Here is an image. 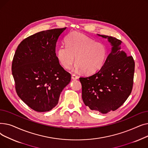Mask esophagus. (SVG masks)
I'll return each mask as SVG.
<instances>
[{"label": "esophagus", "mask_w": 148, "mask_h": 148, "mask_svg": "<svg viewBox=\"0 0 148 148\" xmlns=\"http://www.w3.org/2000/svg\"><path fill=\"white\" fill-rule=\"evenodd\" d=\"M71 78H72L73 80H77V79H79V77L77 76V75H75V74H72Z\"/></svg>", "instance_id": "esophagus-1"}]
</instances>
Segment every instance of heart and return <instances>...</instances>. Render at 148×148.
Wrapping results in <instances>:
<instances>
[{"mask_svg": "<svg viewBox=\"0 0 148 148\" xmlns=\"http://www.w3.org/2000/svg\"><path fill=\"white\" fill-rule=\"evenodd\" d=\"M66 45H60L56 56L61 65L70 69L75 62V71L87 74L97 71L101 67L107 57L108 50L103 43L95 42L92 39L79 32H73L65 40Z\"/></svg>", "mask_w": 148, "mask_h": 148, "instance_id": "b5f03b06", "label": "heart"}]
</instances>
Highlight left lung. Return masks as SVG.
<instances>
[{
  "instance_id": "left-lung-1",
  "label": "left lung",
  "mask_w": 148,
  "mask_h": 148,
  "mask_svg": "<svg viewBox=\"0 0 148 148\" xmlns=\"http://www.w3.org/2000/svg\"><path fill=\"white\" fill-rule=\"evenodd\" d=\"M98 35L107 38L112 46V51L99 71L79 79L84 104L92 110L104 114L117 110L130 96L133 86L135 64L133 57L121 50V40Z\"/></svg>"
}]
</instances>
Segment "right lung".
Segmentation results:
<instances>
[{
  "mask_svg": "<svg viewBox=\"0 0 148 148\" xmlns=\"http://www.w3.org/2000/svg\"><path fill=\"white\" fill-rule=\"evenodd\" d=\"M66 27L44 30L23 40L17 47L12 74L18 96L38 112L51 110L59 101L71 75L62 67L56 42Z\"/></svg>",
  "mask_w": 148,
  "mask_h": 148,
  "instance_id": "right-lung-1",
  "label": "right lung"
}]
</instances>
